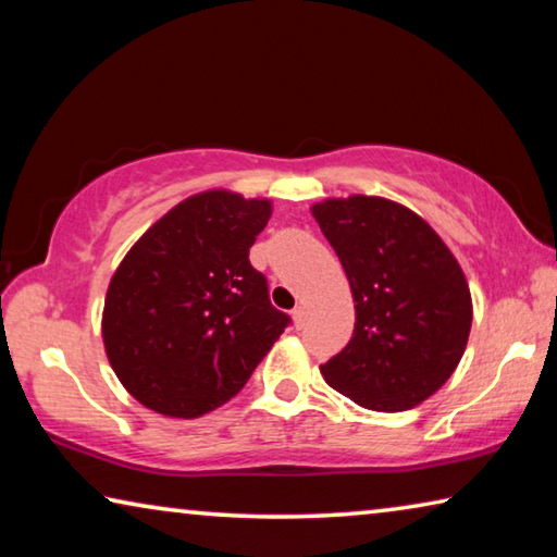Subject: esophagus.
Masks as SVG:
<instances>
[{
  "label": "esophagus",
  "mask_w": 557,
  "mask_h": 557,
  "mask_svg": "<svg viewBox=\"0 0 557 557\" xmlns=\"http://www.w3.org/2000/svg\"><path fill=\"white\" fill-rule=\"evenodd\" d=\"M292 319H295V326L297 329H301V326H305V322H307V309L305 307H295V309H292Z\"/></svg>",
  "instance_id": "34e87169"
}]
</instances>
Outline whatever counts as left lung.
<instances>
[{"label": "left lung", "instance_id": "obj_1", "mask_svg": "<svg viewBox=\"0 0 557 557\" xmlns=\"http://www.w3.org/2000/svg\"><path fill=\"white\" fill-rule=\"evenodd\" d=\"M356 301L354 336L322 366L326 383L369 410L398 412L455 373L471 329L459 262L418 213L379 196L317 203Z\"/></svg>", "mask_w": 557, "mask_h": 557}]
</instances>
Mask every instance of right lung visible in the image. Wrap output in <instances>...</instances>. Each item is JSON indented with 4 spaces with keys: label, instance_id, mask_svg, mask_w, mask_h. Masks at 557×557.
I'll return each instance as SVG.
<instances>
[{
    "label": "right lung",
    "instance_id": "1",
    "mask_svg": "<svg viewBox=\"0 0 557 557\" xmlns=\"http://www.w3.org/2000/svg\"><path fill=\"white\" fill-rule=\"evenodd\" d=\"M268 221L265 199L206 191L174 206L120 262L102 342L147 408L186 420L215 410L289 326L248 258Z\"/></svg>",
    "mask_w": 557,
    "mask_h": 557
}]
</instances>
